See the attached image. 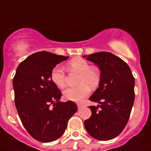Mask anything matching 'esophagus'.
I'll return each mask as SVG.
<instances>
[{
    "instance_id": "obj_1",
    "label": "esophagus",
    "mask_w": 151,
    "mask_h": 151,
    "mask_svg": "<svg viewBox=\"0 0 151 151\" xmlns=\"http://www.w3.org/2000/svg\"><path fill=\"white\" fill-rule=\"evenodd\" d=\"M83 107V105H81V104H77V107H78V109L79 110V109H81L82 107Z\"/></svg>"
}]
</instances>
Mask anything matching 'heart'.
I'll use <instances>...</instances> for the list:
<instances>
[{
  "label": "heart",
  "instance_id": "1",
  "mask_svg": "<svg viewBox=\"0 0 151 151\" xmlns=\"http://www.w3.org/2000/svg\"><path fill=\"white\" fill-rule=\"evenodd\" d=\"M67 69L69 72L79 74L78 86L68 87L63 92L64 98L73 102H81L89 95L90 88H94L100 83L101 74L99 69L90 67L89 62L80 57H76L67 64ZM51 82L59 88L65 86V74L62 68L54 67L50 73Z\"/></svg>",
  "mask_w": 151,
  "mask_h": 151
}]
</instances>
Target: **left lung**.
Masks as SVG:
<instances>
[{
	"label": "left lung",
	"mask_w": 151,
	"mask_h": 151,
	"mask_svg": "<svg viewBox=\"0 0 151 151\" xmlns=\"http://www.w3.org/2000/svg\"><path fill=\"white\" fill-rule=\"evenodd\" d=\"M100 70L99 87L89 97L97 106H89L92 115L84 127L94 138L109 140L121 133L130 117L135 100V78L120 58L105 51L87 56Z\"/></svg>",
	"instance_id": "8db88e82"
}]
</instances>
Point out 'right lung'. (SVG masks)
Here are the masks:
<instances>
[{
  "mask_svg": "<svg viewBox=\"0 0 151 151\" xmlns=\"http://www.w3.org/2000/svg\"><path fill=\"white\" fill-rule=\"evenodd\" d=\"M68 58L48 51L34 53L20 63L13 79L21 122L31 136L43 143L62 136L77 111L72 101H59L62 92L50 78L51 69Z\"/></svg>",
  "mask_w": 151,
  "mask_h": 151,
  "instance_id": "1",
  "label": "right lung"
}]
</instances>
